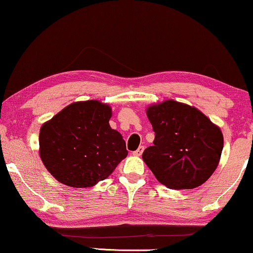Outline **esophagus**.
I'll list each match as a JSON object with an SVG mask.
<instances>
[{"instance_id":"1","label":"esophagus","mask_w":253,"mask_h":253,"mask_svg":"<svg viewBox=\"0 0 253 253\" xmlns=\"http://www.w3.org/2000/svg\"><path fill=\"white\" fill-rule=\"evenodd\" d=\"M144 149H145V147H144V146H139V147H138V149H137V151H134L132 154H133V155L134 156H140L141 155V154H142V152H144Z\"/></svg>"}]
</instances>
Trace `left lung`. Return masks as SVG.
<instances>
[{"label": "left lung", "instance_id": "1", "mask_svg": "<svg viewBox=\"0 0 253 253\" xmlns=\"http://www.w3.org/2000/svg\"><path fill=\"white\" fill-rule=\"evenodd\" d=\"M155 139L142 160L161 184L172 189H192L206 182L220 160V129L195 107L174 100L147 109Z\"/></svg>", "mask_w": 253, "mask_h": 253}]
</instances>
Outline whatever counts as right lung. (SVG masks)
Wrapping results in <instances>:
<instances>
[{"label":"right lung","mask_w":253,"mask_h":253,"mask_svg":"<svg viewBox=\"0 0 253 253\" xmlns=\"http://www.w3.org/2000/svg\"><path fill=\"white\" fill-rule=\"evenodd\" d=\"M112 109L97 100L71 104L40 130V155L47 171L69 187L96 185L127 155L126 141L109 126Z\"/></svg>","instance_id":"add662e5"}]
</instances>
